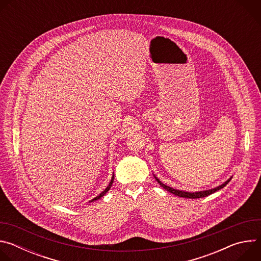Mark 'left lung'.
<instances>
[{"label": "left lung", "instance_id": "left-lung-1", "mask_svg": "<svg viewBox=\"0 0 261 261\" xmlns=\"http://www.w3.org/2000/svg\"><path fill=\"white\" fill-rule=\"evenodd\" d=\"M156 177V176H155ZM156 179H157V181L160 184V186L161 187H163L165 190H167L168 192H170V193H172V194H174V195H176V196H179V197H185V198H192V199H195V198H201V197H205V196H208V195H211V194H213V193H215L216 191H218V190H220V189H222V188H224L225 186L230 181V179H231V177L228 179V180H226L224 184H222L221 186H219V187H217V188H215V189H212V190H206V191H200V192H195V193H190V192H184V191H179V190H176V189H173V188H171V187H168V186H166V185H164L163 182H161L160 180H159V178H157L156 177Z\"/></svg>", "mask_w": 261, "mask_h": 261}]
</instances>
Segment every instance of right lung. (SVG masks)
<instances>
[{
	"mask_svg": "<svg viewBox=\"0 0 261 261\" xmlns=\"http://www.w3.org/2000/svg\"><path fill=\"white\" fill-rule=\"evenodd\" d=\"M113 182H114V176H113V178H111V180H110V182H109V185H108V186H107V188H106V189H105V190H104V191H103V192H101V193H100V195H98V196H97V197H95V198H94V199H92V201H95V200H98V199H99V198H101V197H102V196H104V194H106V192H107V191H108V190H109V189H110V187H111V185H113Z\"/></svg>",
	"mask_w": 261,
	"mask_h": 261,
	"instance_id": "add662e5",
	"label": "right lung"
}]
</instances>
